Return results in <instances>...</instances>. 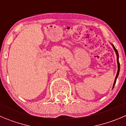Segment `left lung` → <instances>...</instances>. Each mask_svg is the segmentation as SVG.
I'll use <instances>...</instances> for the list:
<instances>
[{
	"label": "left lung",
	"mask_w": 126,
	"mask_h": 126,
	"mask_svg": "<svg viewBox=\"0 0 126 126\" xmlns=\"http://www.w3.org/2000/svg\"><path fill=\"white\" fill-rule=\"evenodd\" d=\"M112 47H113L114 49L115 52H116V55H117V62H118V72H117V74H116V78H115V80H114V85H113V88L114 87L115 85V83H116V79H117V78H118V75H119V69H120V64H119V55H118V51H117V49H116V48H115L114 46V45H112Z\"/></svg>",
	"instance_id": "left-lung-1"
}]
</instances>
